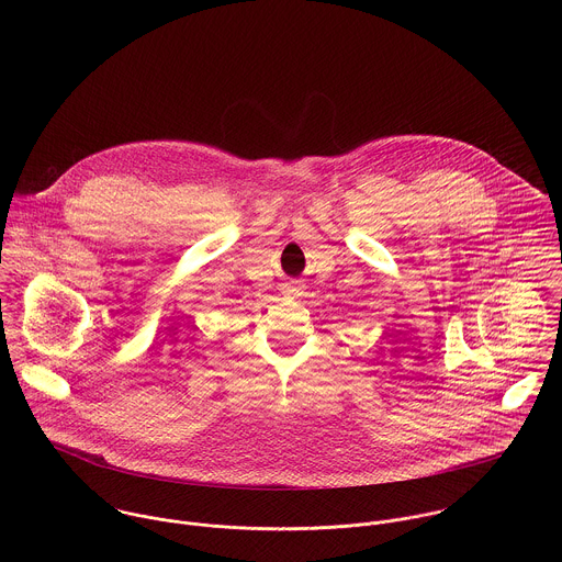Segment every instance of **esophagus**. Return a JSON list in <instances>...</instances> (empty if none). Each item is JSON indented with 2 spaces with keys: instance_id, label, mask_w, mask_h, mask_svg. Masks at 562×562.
<instances>
[{
  "instance_id": "obj_1",
  "label": "esophagus",
  "mask_w": 562,
  "mask_h": 562,
  "mask_svg": "<svg viewBox=\"0 0 562 562\" xmlns=\"http://www.w3.org/2000/svg\"><path fill=\"white\" fill-rule=\"evenodd\" d=\"M281 292L283 296H290V299H299L303 294V285L299 281H288L281 285Z\"/></svg>"
}]
</instances>
